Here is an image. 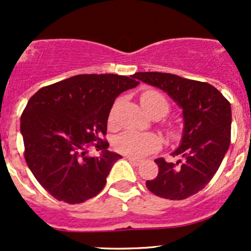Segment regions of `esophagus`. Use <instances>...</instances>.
Masks as SVG:
<instances>
[{"label":"esophagus","instance_id":"esophagus-1","mask_svg":"<svg viewBox=\"0 0 251 251\" xmlns=\"http://www.w3.org/2000/svg\"><path fill=\"white\" fill-rule=\"evenodd\" d=\"M126 159L129 160L131 163H133L134 165H139L140 163H142V160L138 159V158H134V157H131V155H126Z\"/></svg>","mask_w":251,"mask_h":251}]
</instances>
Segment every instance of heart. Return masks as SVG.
<instances>
[{
	"mask_svg": "<svg viewBox=\"0 0 251 251\" xmlns=\"http://www.w3.org/2000/svg\"><path fill=\"white\" fill-rule=\"evenodd\" d=\"M140 103L143 108L151 116L154 112H162L165 114L169 109V103L162 94L155 91H145L140 97ZM119 105L117 101L112 107L108 116L109 126L116 123V112ZM162 146V140L158 135L152 133H137V132L127 131L118 135L114 140V149L123 154L131 157H144V155L157 151Z\"/></svg>",
	"mask_w": 251,
	"mask_h": 251,
	"instance_id": "heart-1",
	"label": "heart"
}]
</instances>
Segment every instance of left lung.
I'll use <instances>...</instances> for the list:
<instances>
[{"instance_id": "obj_1", "label": "left lung", "mask_w": 251, "mask_h": 251, "mask_svg": "<svg viewBox=\"0 0 251 251\" xmlns=\"http://www.w3.org/2000/svg\"><path fill=\"white\" fill-rule=\"evenodd\" d=\"M134 79L163 89L183 109L180 145L171 153L180 159L177 163L155 159L159 172L154 179L146 181V186L166 200H185L205 188L229 149L230 102L210 83L175 74L139 72Z\"/></svg>"}]
</instances>
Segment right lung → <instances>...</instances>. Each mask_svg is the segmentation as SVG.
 <instances>
[{
	"label": "right lung",
	"mask_w": 251,
	"mask_h": 251,
	"mask_svg": "<svg viewBox=\"0 0 251 251\" xmlns=\"http://www.w3.org/2000/svg\"><path fill=\"white\" fill-rule=\"evenodd\" d=\"M139 81L133 75L80 74L46 86L30 98L21 116L25 159L45 190L76 204L99 194L122 155L101 139L114 100ZM94 146L102 153L85 154Z\"/></svg>",
	"instance_id": "right-lung-1"
}]
</instances>
